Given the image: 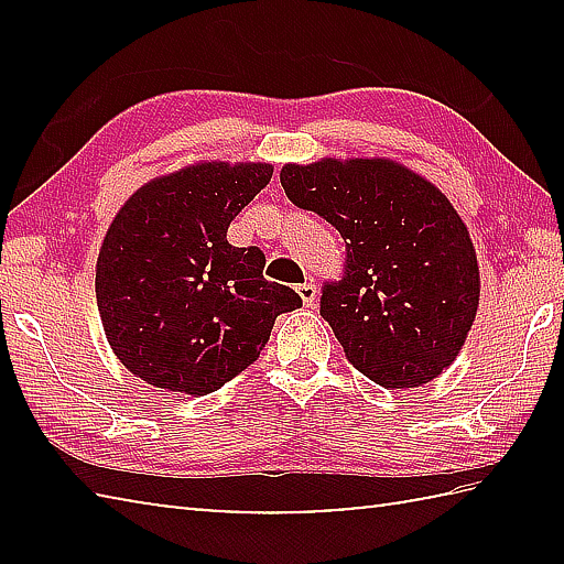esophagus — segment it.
<instances>
[{
	"label": "esophagus",
	"mask_w": 564,
	"mask_h": 564,
	"mask_svg": "<svg viewBox=\"0 0 564 564\" xmlns=\"http://www.w3.org/2000/svg\"><path fill=\"white\" fill-rule=\"evenodd\" d=\"M295 293L301 295V301H303V305H316V285L313 283H301V285H295Z\"/></svg>",
	"instance_id": "esophagus-1"
}]
</instances>
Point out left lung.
Wrapping results in <instances>:
<instances>
[{"mask_svg": "<svg viewBox=\"0 0 564 564\" xmlns=\"http://www.w3.org/2000/svg\"><path fill=\"white\" fill-rule=\"evenodd\" d=\"M281 186L346 241L343 279L323 285L321 316L352 368L390 390L441 376L480 301L475 246L443 191L390 159L285 164Z\"/></svg>", "mask_w": 564, "mask_h": 564, "instance_id": "left-lung-1", "label": "left lung"}]
</instances>
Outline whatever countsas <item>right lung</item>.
I'll return each mask as SVG.
<instances>
[{"label":"right lung","mask_w":564,"mask_h":564,"mask_svg":"<svg viewBox=\"0 0 564 564\" xmlns=\"http://www.w3.org/2000/svg\"><path fill=\"white\" fill-rule=\"evenodd\" d=\"M273 176L271 164L202 161L133 191L97 261L104 333L133 376L206 395L259 360L281 313L301 308L263 279L261 248L226 231Z\"/></svg>","instance_id":"add662e5"}]
</instances>
